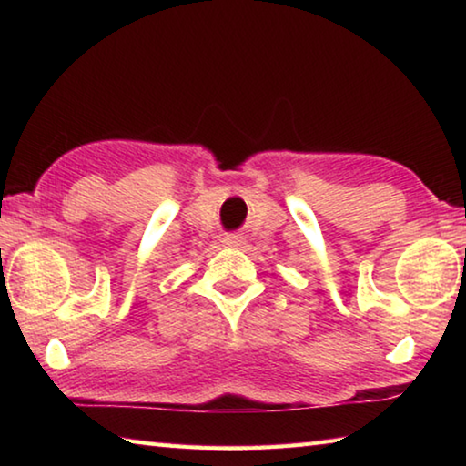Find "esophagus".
Segmentation results:
<instances>
[{
    "label": "esophagus",
    "instance_id": "esophagus-1",
    "mask_svg": "<svg viewBox=\"0 0 466 466\" xmlns=\"http://www.w3.org/2000/svg\"><path fill=\"white\" fill-rule=\"evenodd\" d=\"M224 244L230 248H240L244 244V236L242 234H228L224 238Z\"/></svg>",
    "mask_w": 466,
    "mask_h": 466
}]
</instances>
